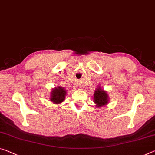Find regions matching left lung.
I'll use <instances>...</instances> for the list:
<instances>
[{
    "instance_id": "left-lung-1",
    "label": "left lung",
    "mask_w": 155,
    "mask_h": 155,
    "mask_svg": "<svg viewBox=\"0 0 155 155\" xmlns=\"http://www.w3.org/2000/svg\"><path fill=\"white\" fill-rule=\"evenodd\" d=\"M94 102H96L97 106L100 107L103 106L107 103H108V96L107 93L102 90L101 88H98L96 90L94 93Z\"/></svg>"
}]
</instances>
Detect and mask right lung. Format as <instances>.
<instances>
[{
    "label": "right lung",
    "mask_w": 155,
    "mask_h": 155,
    "mask_svg": "<svg viewBox=\"0 0 155 155\" xmlns=\"http://www.w3.org/2000/svg\"><path fill=\"white\" fill-rule=\"evenodd\" d=\"M66 94V91L65 89H64V88H55L51 93V101H53L54 103H60L65 99Z\"/></svg>",
    "instance_id": "obj_1"
}]
</instances>
